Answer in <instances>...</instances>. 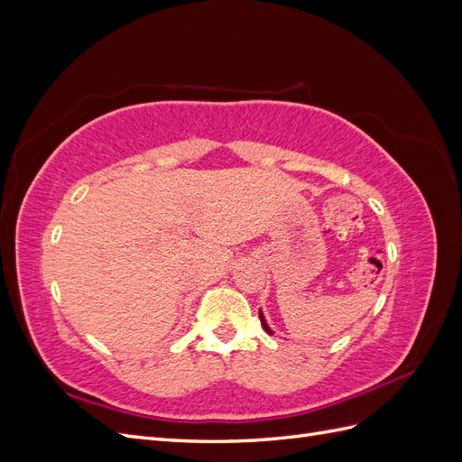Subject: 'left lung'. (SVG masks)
<instances>
[{"mask_svg": "<svg viewBox=\"0 0 462 462\" xmlns=\"http://www.w3.org/2000/svg\"><path fill=\"white\" fill-rule=\"evenodd\" d=\"M260 321H262V326H263V329H265V331H268L270 335H273V331L270 329V326H268V324H265V319H263V314H262V312H260Z\"/></svg>", "mask_w": 462, "mask_h": 462, "instance_id": "left-lung-1", "label": "left lung"}]
</instances>
